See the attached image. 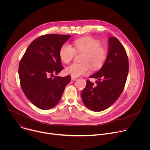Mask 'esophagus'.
<instances>
[{"label": "esophagus", "mask_w": 150, "mask_h": 150, "mask_svg": "<svg viewBox=\"0 0 150 150\" xmlns=\"http://www.w3.org/2000/svg\"><path fill=\"white\" fill-rule=\"evenodd\" d=\"M76 79V78H75V77H71V80L72 81H75Z\"/></svg>", "instance_id": "esophagus-1"}]
</instances>
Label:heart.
<instances>
[{"label": "heart", "mask_w": 150, "mask_h": 150, "mask_svg": "<svg viewBox=\"0 0 150 150\" xmlns=\"http://www.w3.org/2000/svg\"><path fill=\"white\" fill-rule=\"evenodd\" d=\"M75 48L68 42L63 44L59 50V56L65 63H69L76 52H83L82 63H74L66 69V72L72 77H78L89 72L93 68L98 69L104 63L106 57L105 49L101 46L100 42L91 37L82 38L74 42Z\"/></svg>", "instance_id": "1"}]
</instances>
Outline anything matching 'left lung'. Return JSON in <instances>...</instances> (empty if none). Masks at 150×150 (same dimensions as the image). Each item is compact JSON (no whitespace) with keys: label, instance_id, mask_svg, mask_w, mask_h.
<instances>
[{"label":"left lung","instance_id":"8db88e82","mask_svg":"<svg viewBox=\"0 0 150 150\" xmlns=\"http://www.w3.org/2000/svg\"><path fill=\"white\" fill-rule=\"evenodd\" d=\"M108 52L101 68L90 78L97 79L94 85L87 81L81 98L85 105L94 112L109 108L122 94L129 71V62L126 50L119 40L109 37Z\"/></svg>","mask_w":150,"mask_h":150}]
</instances>
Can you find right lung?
I'll return each instance as SVG.
<instances>
[{"label":"right lung","instance_id":"obj_1","mask_svg":"<svg viewBox=\"0 0 150 150\" xmlns=\"http://www.w3.org/2000/svg\"><path fill=\"white\" fill-rule=\"evenodd\" d=\"M70 35L46 34L35 39L27 49L19 65L21 88L37 108L50 109L59 102L71 76L57 75L62 69L59 50Z\"/></svg>","mask_w":150,"mask_h":150}]
</instances>
